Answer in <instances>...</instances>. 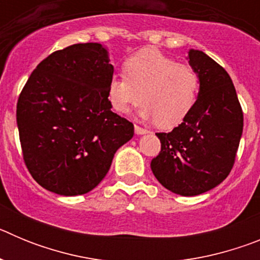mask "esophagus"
<instances>
[{
    "label": "esophagus",
    "instance_id": "34e87169",
    "mask_svg": "<svg viewBox=\"0 0 260 260\" xmlns=\"http://www.w3.org/2000/svg\"><path fill=\"white\" fill-rule=\"evenodd\" d=\"M135 134L137 135H143V134H148V130H146V128L141 127V126L135 125Z\"/></svg>",
    "mask_w": 260,
    "mask_h": 260
}]
</instances>
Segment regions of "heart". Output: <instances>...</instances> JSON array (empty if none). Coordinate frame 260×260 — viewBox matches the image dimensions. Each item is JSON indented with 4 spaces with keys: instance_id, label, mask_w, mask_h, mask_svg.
<instances>
[{
    "instance_id": "obj_1",
    "label": "heart",
    "mask_w": 260,
    "mask_h": 260,
    "mask_svg": "<svg viewBox=\"0 0 260 260\" xmlns=\"http://www.w3.org/2000/svg\"><path fill=\"white\" fill-rule=\"evenodd\" d=\"M125 70L127 77L113 75L108 84V98L118 113H128L143 100L139 116L156 119L162 128H172L194 108L201 80L191 66L147 48L125 62Z\"/></svg>"
}]
</instances>
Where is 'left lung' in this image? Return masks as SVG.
I'll return each instance as SVG.
<instances>
[{"instance_id": "8db88e82", "label": "left lung", "mask_w": 260, "mask_h": 260, "mask_svg": "<svg viewBox=\"0 0 260 260\" xmlns=\"http://www.w3.org/2000/svg\"><path fill=\"white\" fill-rule=\"evenodd\" d=\"M186 58L199 75L198 99L181 125L156 134L161 151L152 158L151 169L169 191L195 197L220 185L231 173L243 114L225 69L198 49H190Z\"/></svg>"}]
</instances>
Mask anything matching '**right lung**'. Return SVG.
<instances>
[{
  "instance_id": "1",
  "label": "right lung",
  "mask_w": 260,
  "mask_h": 260,
  "mask_svg": "<svg viewBox=\"0 0 260 260\" xmlns=\"http://www.w3.org/2000/svg\"><path fill=\"white\" fill-rule=\"evenodd\" d=\"M108 48L74 44L36 66L17 104L23 158L44 189L65 197L95 189L134 125L112 112Z\"/></svg>"
}]
</instances>
